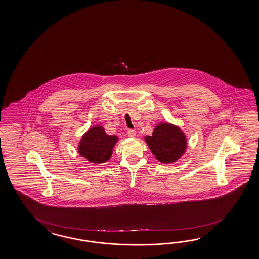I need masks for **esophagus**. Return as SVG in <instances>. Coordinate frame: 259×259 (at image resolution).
I'll use <instances>...</instances> for the list:
<instances>
[{
	"mask_svg": "<svg viewBox=\"0 0 259 259\" xmlns=\"http://www.w3.org/2000/svg\"><path fill=\"white\" fill-rule=\"evenodd\" d=\"M127 135H128V137H130V138H135L136 135H137V131L134 130V129H129L128 132H127Z\"/></svg>",
	"mask_w": 259,
	"mask_h": 259,
	"instance_id": "obj_1",
	"label": "esophagus"
}]
</instances>
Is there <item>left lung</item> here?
I'll return each mask as SVG.
<instances>
[{
    "instance_id": "8db88e82",
    "label": "left lung",
    "mask_w": 259,
    "mask_h": 259,
    "mask_svg": "<svg viewBox=\"0 0 259 259\" xmlns=\"http://www.w3.org/2000/svg\"><path fill=\"white\" fill-rule=\"evenodd\" d=\"M151 152L161 164L177 162L187 149V139L183 130L167 121L158 123L152 136L144 137Z\"/></svg>"
}]
</instances>
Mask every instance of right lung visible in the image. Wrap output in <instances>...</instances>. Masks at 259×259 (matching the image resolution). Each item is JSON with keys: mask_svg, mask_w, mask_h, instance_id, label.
Listing matches in <instances>:
<instances>
[{"mask_svg": "<svg viewBox=\"0 0 259 259\" xmlns=\"http://www.w3.org/2000/svg\"><path fill=\"white\" fill-rule=\"evenodd\" d=\"M118 140L117 136L107 135L102 125H94L83 134L77 152L92 164H105L111 158Z\"/></svg>", "mask_w": 259, "mask_h": 259, "instance_id": "right-lung-1", "label": "right lung"}]
</instances>
